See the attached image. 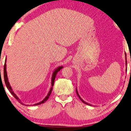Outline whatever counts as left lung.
<instances>
[{"label": "left lung", "instance_id": "8db88e82", "mask_svg": "<svg viewBox=\"0 0 131 131\" xmlns=\"http://www.w3.org/2000/svg\"><path fill=\"white\" fill-rule=\"evenodd\" d=\"M125 66H126V69H125V72L127 73V54H126V53H125ZM76 93H77V96H78V97H79V99L81 100V101L83 103H84V104H86V105H90V106H92V105L91 104H89V103H86V102H85V101H84L83 100L81 99V97L80 96V95H79V94H78V91H77V88H76Z\"/></svg>", "mask_w": 131, "mask_h": 131}]
</instances>
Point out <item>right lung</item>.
I'll use <instances>...</instances> for the list:
<instances>
[{
    "label": "right lung",
    "mask_w": 131,
    "mask_h": 131,
    "mask_svg": "<svg viewBox=\"0 0 131 131\" xmlns=\"http://www.w3.org/2000/svg\"><path fill=\"white\" fill-rule=\"evenodd\" d=\"M6 61H7V58H6V59H5V63H4V82H5V84H6V87L7 88V89H8L9 92H10L12 94V95H13V96L14 97H15V98L16 100H18L19 101V103L21 104H22V105H26V106L29 105H26V104L22 103V102H21V101L19 100V99L18 98V96H16V95L15 94V93L13 92V89H12L11 85H10V84H9V81H8V77H7V70H6ZM63 68V66H59V67H58L57 68H56V69L54 70L53 74H52V77H51V87L50 88V89L49 92L48 93V94H47L46 97H45V98L42 101L39 102L38 103H37V104H34V105H40V104L44 103L45 101H47V100H48V99L49 98V96H50V94H51V93L52 92V90H53V85H54V80H55V78L56 77L57 74V73L59 72V71H60V70H61Z\"/></svg>",
    "instance_id": "obj_1"
}]
</instances>
